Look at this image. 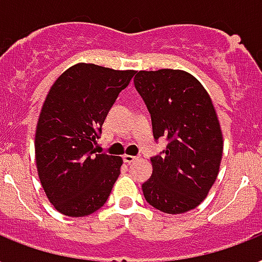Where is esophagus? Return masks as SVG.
I'll return each instance as SVG.
<instances>
[{
	"instance_id": "obj_1",
	"label": "esophagus",
	"mask_w": 262,
	"mask_h": 262,
	"mask_svg": "<svg viewBox=\"0 0 262 262\" xmlns=\"http://www.w3.org/2000/svg\"><path fill=\"white\" fill-rule=\"evenodd\" d=\"M123 160H124V163L131 164L134 163V161H137L138 157H135V156H129V154H124V156H123Z\"/></svg>"
}]
</instances>
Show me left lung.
Segmentation results:
<instances>
[{
	"mask_svg": "<svg viewBox=\"0 0 262 262\" xmlns=\"http://www.w3.org/2000/svg\"><path fill=\"white\" fill-rule=\"evenodd\" d=\"M134 84L149 109L154 139H168L164 156L151 159L143 195L164 213L188 212L208 196L222 163L223 134L213 102L200 80L182 70L139 71Z\"/></svg>",
	"mask_w": 262,
	"mask_h": 262,
	"instance_id": "left-lung-1",
	"label": "left lung"
}]
</instances>
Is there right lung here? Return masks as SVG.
<instances>
[{
	"mask_svg": "<svg viewBox=\"0 0 262 262\" xmlns=\"http://www.w3.org/2000/svg\"><path fill=\"white\" fill-rule=\"evenodd\" d=\"M135 71L79 62L50 87L35 131V163L50 204L70 217L94 213L111 195L123 159L95 153L109 109Z\"/></svg>",
	"mask_w": 262,
	"mask_h": 262,
	"instance_id": "1",
	"label": "right lung"
}]
</instances>
